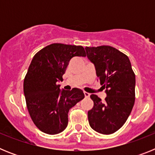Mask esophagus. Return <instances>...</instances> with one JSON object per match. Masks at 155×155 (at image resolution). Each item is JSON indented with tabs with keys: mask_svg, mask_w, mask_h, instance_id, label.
<instances>
[{
	"mask_svg": "<svg viewBox=\"0 0 155 155\" xmlns=\"http://www.w3.org/2000/svg\"><path fill=\"white\" fill-rule=\"evenodd\" d=\"M84 96H85V98H89L90 97V94L88 92L84 91Z\"/></svg>",
	"mask_w": 155,
	"mask_h": 155,
	"instance_id": "34e87169",
	"label": "esophagus"
}]
</instances>
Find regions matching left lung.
<instances>
[{
    "label": "left lung",
    "instance_id": "obj_1",
    "mask_svg": "<svg viewBox=\"0 0 155 155\" xmlns=\"http://www.w3.org/2000/svg\"><path fill=\"white\" fill-rule=\"evenodd\" d=\"M85 50L107 94L105 102L96 94L90 96L94 105L87 112L89 125L99 134H113L124 126L134 107L135 74L128 57L113 46H86Z\"/></svg>",
    "mask_w": 155,
    "mask_h": 155
}]
</instances>
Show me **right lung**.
Here are the masks:
<instances>
[{"instance_id": "1", "label": "right lung", "mask_w": 155, "mask_h": 155, "mask_svg": "<svg viewBox=\"0 0 155 155\" xmlns=\"http://www.w3.org/2000/svg\"><path fill=\"white\" fill-rule=\"evenodd\" d=\"M86 57L81 46L53 43L33 57L24 79L27 109L34 124L45 134H57L68 127V112L84 98L83 91L60 89L70 61Z\"/></svg>"}]
</instances>
